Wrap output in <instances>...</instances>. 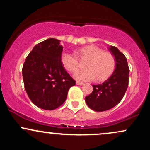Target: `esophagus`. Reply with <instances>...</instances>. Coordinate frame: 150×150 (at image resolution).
<instances>
[{
  "instance_id": "esophagus-1",
  "label": "esophagus",
  "mask_w": 150,
  "mask_h": 150,
  "mask_svg": "<svg viewBox=\"0 0 150 150\" xmlns=\"http://www.w3.org/2000/svg\"><path fill=\"white\" fill-rule=\"evenodd\" d=\"M76 85H83L84 83H83V82H78V81H77V82H76Z\"/></svg>"
}]
</instances>
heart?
Listing matches in <instances>:
<instances>
[{
  "label": "heart",
  "instance_id": "b5f03b06",
  "mask_svg": "<svg viewBox=\"0 0 150 150\" xmlns=\"http://www.w3.org/2000/svg\"><path fill=\"white\" fill-rule=\"evenodd\" d=\"M77 54L82 59H87L84 70H78L74 73L75 80L80 82L91 81L97 77L98 81L108 79L115 68V59L111 53L104 51L95 45L84 46L77 51ZM61 61L63 67L69 72L76 71L79 67L78 60L75 55L63 53Z\"/></svg>",
  "mask_w": 150,
  "mask_h": 150
}]
</instances>
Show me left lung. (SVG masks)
<instances>
[{
    "label": "left lung",
    "instance_id": "obj_1",
    "mask_svg": "<svg viewBox=\"0 0 150 150\" xmlns=\"http://www.w3.org/2000/svg\"><path fill=\"white\" fill-rule=\"evenodd\" d=\"M116 61L111 77L101 85H93V91L85 97L86 104L95 111H104L116 106L123 99L128 86L129 67L126 57L115 46L108 48Z\"/></svg>",
    "mask_w": 150,
    "mask_h": 150
}]
</instances>
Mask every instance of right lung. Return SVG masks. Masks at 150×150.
<instances>
[{"label":"right lung","mask_w":150,"mask_h":150,"mask_svg":"<svg viewBox=\"0 0 150 150\" xmlns=\"http://www.w3.org/2000/svg\"><path fill=\"white\" fill-rule=\"evenodd\" d=\"M61 41L50 38L37 44L26 58L22 77L30 100L45 110L56 109L65 102L75 81L61 61Z\"/></svg>","instance_id":"1"}]
</instances>
